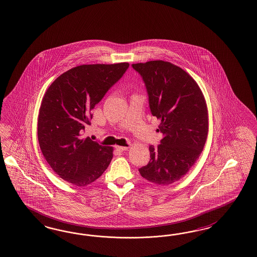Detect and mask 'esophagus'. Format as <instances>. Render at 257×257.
Wrapping results in <instances>:
<instances>
[{
	"mask_svg": "<svg viewBox=\"0 0 257 257\" xmlns=\"http://www.w3.org/2000/svg\"><path fill=\"white\" fill-rule=\"evenodd\" d=\"M116 149L118 152H123V151H127L129 149V146H116Z\"/></svg>",
	"mask_w": 257,
	"mask_h": 257,
	"instance_id": "esophagus-1",
	"label": "esophagus"
}]
</instances>
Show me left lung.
Instances as JSON below:
<instances>
[{
	"label": "left lung",
	"instance_id": "obj_1",
	"mask_svg": "<svg viewBox=\"0 0 257 257\" xmlns=\"http://www.w3.org/2000/svg\"><path fill=\"white\" fill-rule=\"evenodd\" d=\"M147 89L152 115L161 122L160 144L151 145L148 165L140 168L143 178L158 186L181 179L202 152L208 133V112L202 90L185 70L155 60L133 64Z\"/></svg>",
	"mask_w": 257,
	"mask_h": 257
}]
</instances>
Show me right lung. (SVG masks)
<instances>
[{
  "mask_svg": "<svg viewBox=\"0 0 257 257\" xmlns=\"http://www.w3.org/2000/svg\"><path fill=\"white\" fill-rule=\"evenodd\" d=\"M128 63L81 65L64 72L49 86L39 109V147L63 180L86 187L107 169L113 148L85 138L92 109L122 77Z\"/></svg>",
  "mask_w": 257,
  "mask_h": 257,
  "instance_id": "add662e5",
  "label": "right lung"
}]
</instances>
